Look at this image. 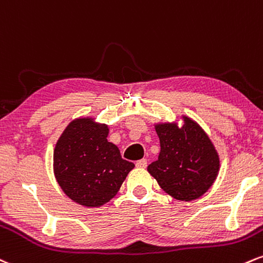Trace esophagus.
Wrapping results in <instances>:
<instances>
[{"label": "esophagus", "mask_w": 263, "mask_h": 263, "mask_svg": "<svg viewBox=\"0 0 263 263\" xmlns=\"http://www.w3.org/2000/svg\"><path fill=\"white\" fill-rule=\"evenodd\" d=\"M135 165H137V167H139V168H145L147 166V160L146 159L139 160V161H137Z\"/></svg>", "instance_id": "34e87169"}]
</instances>
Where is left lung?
Masks as SVG:
<instances>
[{
    "label": "left lung",
    "instance_id": "1",
    "mask_svg": "<svg viewBox=\"0 0 263 263\" xmlns=\"http://www.w3.org/2000/svg\"><path fill=\"white\" fill-rule=\"evenodd\" d=\"M177 122L156 123L159 159L147 171L166 193L181 202L202 197L217 180L220 160L214 144L196 120L181 117Z\"/></svg>",
    "mask_w": 263,
    "mask_h": 263
}]
</instances>
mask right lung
Returning <instances> with one entry per match:
<instances>
[{
    "label": "right lung",
    "instance_id": "right-lung-1",
    "mask_svg": "<svg viewBox=\"0 0 263 263\" xmlns=\"http://www.w3.org/2000/svg\"><path fill=\"white\" fill-rule=\"evenodd\" d=\"M109 128L92 117L69 123L58 139L52 168L63 192L77 204L102 206L118 193L134 163L107 140Z\"/></svg>",
    "mask_w": 263,
    "mask_h": 263
}]
</instances>
